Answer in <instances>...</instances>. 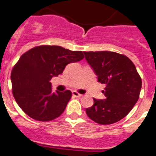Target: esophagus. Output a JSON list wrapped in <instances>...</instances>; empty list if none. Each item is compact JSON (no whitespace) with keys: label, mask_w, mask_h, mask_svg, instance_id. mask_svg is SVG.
I'll return each instance as SVG.
<instances>
[{"label":"esophagus","mask_w":156,"mask_h":156,"mask_svg":"<svg viewBox=\"0 0 156 156\" xmlns=\"http://www.w3.org/2000/svg\"><path fill=\"white\" fill-rule=\"evenodd\" d=\"M72 94H73L74 97H77V98H80V97H82V96L81 94L78 93L77 91H73V92H72Z\"/></svg>","instance_id":"34e87169"}]
</instances>
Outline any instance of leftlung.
Returning a JSON list of instances; mask_svg holds the SVG:
<instances>
[{
    "mask_svg": "<svg viewBox=\"0 0 156 156\" xmlns=\"http://www.w3.org/2000/svg\"><path fill=\"white\" fill-rule=\"evenodd\" d=\"M83 53L98 82L106 85L105 99L94 98L93 106L86 109L87 115L97 123H115L128 115L140 98L141 78L125 55L111 51Z\"/></svg>",
    "mask_w": 156,
    "mask_h": 156,
    "instance_id": "left-lung-1",
    "label": "left lung"
}]
</instances>
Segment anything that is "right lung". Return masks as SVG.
Segmentation results:
<instances>
[{
    "instance_id": "1",
    "label": "right lung",
    "mask_w": 156,
    "mask_h": 156,
    "mask_svg": "<svg viewBox=\"0 0 156 156\" xmlns=\"http://www.w3.org/2000/svg\"><path fill=\"white\" fill-rule=\"evenodd\" d=\"M84 58L82 51L58 45H40L25 52L11 72L12 94L30 118L46 122L59 117L72 96L71 91H52L49 81L63 72L69 63Z\"/></svg>"
}]
</instances>
